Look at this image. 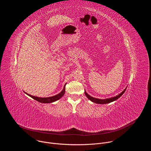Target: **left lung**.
I'll list each match as a JSON object with an SVG mask.
<instances>
[{
    "label": "left lung",
    "instance_id": "1",
    "mask_svg": "<svg viewBox=\"0 0 151 151\" xmlns=\"http://www.w3.org/2000/svg\"><path fill=\"white\" fill-rule=\"evenodd\" d=\"M125 90H126L125 89L121 93H120L119 94H118V96H116L115 97H111V98H109V99H99L94 98V97L90 96V95H88L87 93L85 92V94L86 95V96L88 97V99H90L93 102H94V103H98V104H106V103H111L112 101H114L117 100L118 99H119L124 94V93L125 92Z\"/></svg>",
    "mask_w": 151,
    "mask_h": 151
}]
</instances>
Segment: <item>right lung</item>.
I'll list each match as a JSON object with an SVG mask.
<instances>
[{
  "mask_svg": "<svg viewBox=\"0 0 151 151\" xmlns=\"http://www.w3.org/2000/svg\"><path fill=\"white\" fill-rule=\"evenodd\" d=\"M66 84L65 85H64V88L63 90H62V91L61 93H60L59 94H58L57 95H55L54 96H52V97H44V98H42V97H35V96H31L30 94H26L29 96L30 97H31L32 98H33V99L36 100V101H39V102H40V103H52V102H54L58 99H60L64 94V93H65V87H66Z\"/></svg>",
  "mask_w": 151,
  "mask_h": 151,
  "instance_id": "1",
  "label": "right lung"
}]
</instances>
